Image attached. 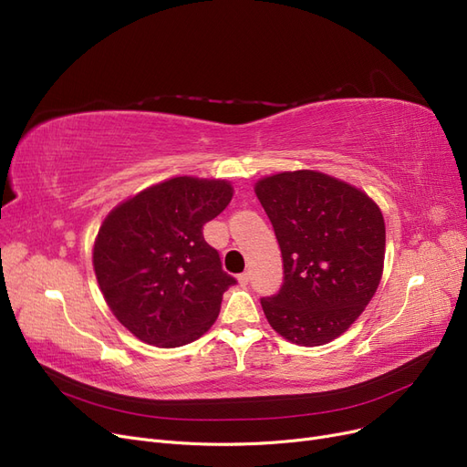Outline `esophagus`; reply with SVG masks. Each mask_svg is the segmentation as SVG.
Masks as SVG:
<instances>
[{"mask_svg":"<svg viewBox=\"0 0 467 467\" xmlns=\"http://www.w3.org/2000/svg\"><path fill=\"white\" fill-rule=\"evenodd\" d=\"M238 283H240V285H248V283H250V273H248V271L240 273V275H238Z\"/></svg>","mask_w":467,"mask_h":467,"instance_id":"34e87169","label":"esophagus"}]
</instances>
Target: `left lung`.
Returning a JSON list of instances; mask_svg holds the SVG:
<instances>
[{
  "label": "left lung",
  "instance_id": "1",
  "mask_svg": "<svg viewBox=\"0 0 467 467\" xmlns=\"http://www.w3.org/2000/svg\"><path fill=\"white\" fill-rule=\"evenodd\" d=\"M283 255V285L264 296L269 325L300 347L340 337L381 281L385 221L361 190L317 171L279 172L255 184Z\"/></svg>",
  "mask_w": 467,
  "mask_h": 467
}]
</instances>
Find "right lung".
Masks as SVG:
<instances>
[{
    "mask_svg": "<svg viewBox=\"0 0 467 467\" xmlns=\"http://www.w3.org/2000/svg\"><path fill=\"white\" fill-rule=\"evenodd\" d=\"M233 198L224 181L177 177L117 205L94 244V271L113 316L153 347H182L219 316L236 283L203 224Z\"/></svg>",
    "mask_w": 467,
    "mask_h": 467,
    "instance_id": "1",
    "label": "right lung"
}]
</instances>
